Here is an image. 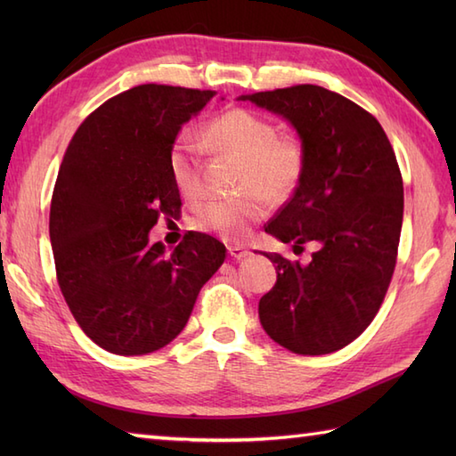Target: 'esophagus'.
<instances>
[{
	"label": "esophagus",
	"instance_id": "34e87169",
	"mask_svg": "<svg viewBox=\"0 0 456 456\" xmlns=\"http://www.w3.org/2000/svg\"><path fill=\"white\" fill-rule=\"evenodd\" d=\"M227 250H229V255L233 256V258H237V260H243L245 256L250 255V250L245 248V247H240V245H229Z\"/></svg>",
	"mask_w": 456,
	"mask_h": 456
}]
</instances>
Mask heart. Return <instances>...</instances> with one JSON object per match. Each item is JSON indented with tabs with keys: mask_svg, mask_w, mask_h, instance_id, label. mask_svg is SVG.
I'll return each mask as SVG.
<instances>
[{
	"mask_svg": "<svg viewBox=\"0 0 456 456\" xmlns=\"http://www.w3.org/2000/svg\"><path fill=\"white\" fill-rule=\"evenodd\" d=\"M203 149L216 157L243 160L239 170L235 200L203 203L191 217V225L206 233L231 240L248 235L250 227L266 217L268 201L280 203L297 190L305 174V151L292 137H280L274 121L245 108L217 115L203 127L200 141L182 139L174 144L168 159L174 188L188 201L203 193Z\"/></svg>",
	"mask_w": 456,
	"mask_h": 456,
	"instance_id": "obj_1",
	"label": "heart"
}]
</instances>
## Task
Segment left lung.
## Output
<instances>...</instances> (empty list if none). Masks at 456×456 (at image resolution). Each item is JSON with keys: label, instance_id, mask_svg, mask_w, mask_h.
Here are the masks:
<instances>
[{"label": "left lung", "instance_id": "8db88e82", "mask_svg": "<svg viewBox=\"0 0 456 456\" xmlns=\"http://www.w3.org/2000/svg\"><path fill=\"white\" fill-rule=\"evenodd\" d=\"M297 129L305 174L265 227L304 253L307 265L278 253L276 284L260 297L268 337L296 354H327L372 323L398 258L403 182L382 125L361 105L322 86L297 84L243 95Z\"/></svg>", "mask_w": 456, "mask_h": 456}]
</instances>
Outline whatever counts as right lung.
<instances>
[{
    "label": "right lung",
    "instance_id": "obj_1",
    "mask_svg": "<svg viewBox=\"0 0 456 456\" xmlns=\"http://www.w3.org/2000/svg\"><path fill=\"white\" fill-rule=\"evenodd\" d=\"M213 95L137 86L92 111L64 152L48 219L56 280L76 323L113 354L154 353L176 338L225 260V247L196 231L172 253L149 240L160 217L180 216L170 151Z\"/></svg>",
    "mask_w": 456,
    "mask_h": 456
}]
</instances>
